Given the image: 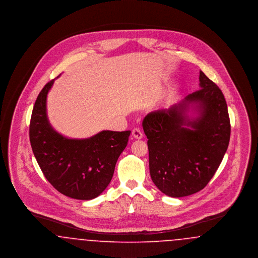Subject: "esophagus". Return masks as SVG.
Returning <instances> with one entry per match:
<instances>
[{
    "label": "esophagus",
    "mask_w": 258,
    "mask_h": 258,
    "mask_svg": "<svg viewBox=\"0 0 258 258\" xmlns=\"http://www.w3.org/2000/svg\"><path fill=\"white\" fill-rule=\"evenodd\" d=\"M132 135H133V136L135 137V139H141V138H142V136H143L142 132H141L139 128H134V130H133Z\"/></svg>",
    "instance_id": "esophagus-1"
}]
</instances>
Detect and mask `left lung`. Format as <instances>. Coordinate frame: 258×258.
I'll return each instance as SVG.
<instances>
[{"label": "left lung", "mask_w": 258, "mask_h": 258, "mask_svg": "<svg viewBox=\"0 0 258 258\" xmlns=\"http://www.w3.org/2000/svg\"><path fill=\"white\" fill-rule=\"evenodd\" d=\"M200 89L168 109L147 114L149 167L164 195L184 197L203 189L218 170L230 139V120L221 89L199 73ZM196 116H188L189 110Z\"/></svg>", "instance_id": "8db88e82"}]
</instances>
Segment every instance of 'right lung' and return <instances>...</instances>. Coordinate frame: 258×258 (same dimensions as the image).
<instances>
[{"instance_id": "1", "label": "right lung", "mask_w": 258, "mask_h": 258, "mask_svg": "<svg viewBox=\"0 0 258 258\" xmlns=\"http://www.w3.org/2000/svg\"><path fill=\"white\" fill-rule=\"evenodd\" d=\"M54 80L37 96L30 122V142L37 163L59 192L79 200L98 197L110 183L116 162L131 131H102L85 139L58 134L46 114V98Z\"/></svg>"}]
</instances>
